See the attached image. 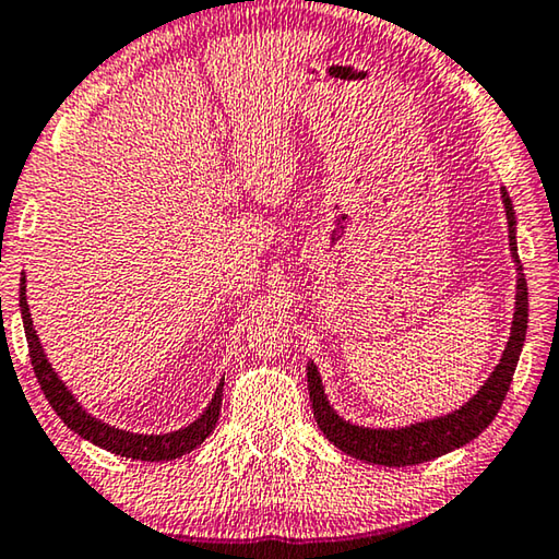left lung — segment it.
Segmentation results:
<instances>
[{
  "instance_id": "8db88e82",
  "label": "left lung",
  "mask_w": 559,
  "mask_h": 559,
  "mask_svg": "<svg viewBox=\"0 0 559 559\" xmlns=\"http://www.w3.org/2000/svg\"><path fill=\"white\" fill-rule=\"evenodd\" d=\"M500 194H503L506 216H508L510 251H513V259L518 263V293H515L513 328H510V340L498 367L490 372L484 386H480V390L456 412H451L447 416H437V419L412 424V427H402V429H365L340 419L337 412L328 402L318 367L310 362L308 392H310V402H313L316 421L320 431H323L340 451H345L359 461L377 463V466H396V468L416 466V463L439 459L443 453H449L453 449L463 447V443L473 441L490 421L496 419L500 404H503L506 394L510 390V382H513L520 349H523L525 330H527V283L523 273H520L523 266H520L518 246H515V210L513 204H510L506 187L500 189Z\"/></svg>"
}]
</instances>
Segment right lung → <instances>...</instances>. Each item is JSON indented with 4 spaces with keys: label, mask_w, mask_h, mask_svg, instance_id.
I'll use <instances>...</instances> for the list:
<instances>
[{
    "label": "right lung",
    "mask_w": 559,
    "mask_h": 559,
    "mask_svg": "<svg viewBox=\"0 0 559 559\" xmlns=\"http://www.w3.org/2000/svg\"><path fill=\"white\" fill-rule=\"evenodd\" d=\"M19 308H22L24 333H26V343H29V357H32L36 380H39L46 400H49V404L53 406V412L59 414L66 427L79 433V437L96 443V447L106 449L110 453H116V456H126L135 461H173V459L185 456L189 451H194L214 431L216 419H219V412H222L224 382H219V386H216L212 402L200 419L173 433H159V437L155 433V437H147V433L122 431V429L110 427V424H103L100 419H93V416L73 400L69 386L59 380V374L53 372L51 362L44 355L39 335H36V330L32 325L29 302H26V278H22V286H19Z\"/></svg>",
    "instance_id": "add662e5"
}]
</instances>
